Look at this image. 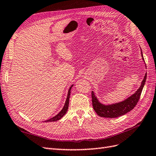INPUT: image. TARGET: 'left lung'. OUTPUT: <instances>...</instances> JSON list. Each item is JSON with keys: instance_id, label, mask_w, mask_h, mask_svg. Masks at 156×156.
<instances>
[{"instance_id": "1", "label": "left lung", "mask_w": 156, "mask_h": 156, "mask_svg": "<svg viewBox=\"0 0 156 156\" xmlns=\"http://www.w3.org/2000/svg\"><path fill=\"white\" fill-rule=\"evenodd\" d=\"M141 54L142 59L145 62L143 57L142 49ZM146 77L147 73L145 74V76H144L143 81L141 83V85H140L139 89L134 94L128 97L126 99L119 102H116V103L109 105L102 104V102L98 101V98L94 94V93L92 91V93L91 94H92V103L94 111L101 117L112 118H112H117L120 116H122L127 112H130L135 107L136 104L138 103L140 95H141L144 86L145 85Z\"/></svg>"}]
</instances>
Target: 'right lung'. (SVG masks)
I'll return each mask as SVG.
<instances>
[{
    "instance_id": "right-lung-1",
    "label": "right lung",
    "mask_w": 156,
    "mask_h": 156,
    "mask_svg": "<svg viewBox=\"0 0 156 156\" xmlns=\"http://www.w3.org/2000/svg\"><path fill=\"white\" fill-rule=\"evenodd\" d=\"M73 86V85H72L70 88L69 89V90H68V93H67V97L66 98V101L65 104H64V106L63 108L62 109V111H61L58 115H56L55 116L51 118V119H49V120H45L44 122H55V121H58L59 119H62V118L66 115L67 110H68V107H69V98H70V94H71V89L72 88V87Z\"/></svg>"
}]
</instances>
